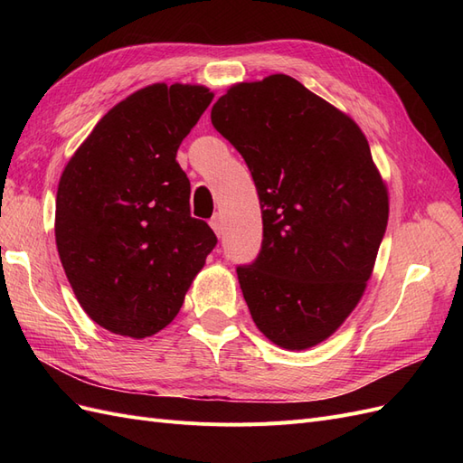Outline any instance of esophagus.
<instances>
[{
    "mask_svg": "<svg viewBox=\"0 0 463 463\" xmlns=\"http://www.w3.org/2000/svg\"><path fill=\"white\" fill-rule=\"evenodd\" d=\"M210 228L214 230L216 235H222V233H223V220H222V214H214L213 218H210Z\"/></svg>",
    "mask_w": 463,
    "mask_h": 463,
    "instance_id": "34e87169",
    "label": "esophagus"
}]
</instances>
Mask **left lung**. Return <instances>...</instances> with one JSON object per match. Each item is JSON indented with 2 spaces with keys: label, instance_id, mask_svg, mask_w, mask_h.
<instances>
[{
  "label": "left lung",
  "instance_id": "obj_1",
  "mask_svg": "<svg viewBox=\"0 0 463 463\" xmlns=\"http://www.w3.org/2000/svg\"><path fill=\"white\" fill-rule=\"evenodd\" d=\"M210 119L243 156L260 201V253L237 266L250 317L291 352L325 342L363 298L388 223L365 135L288 75L233 85Z\"/></svg>",
  "mask_w": 463,
  "mask_h": 463
}]
</instances>
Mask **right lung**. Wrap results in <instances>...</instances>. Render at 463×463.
<instances>
[{"label":"right lung","instance_id":"add662e5","mask_svg":"<svg viewBox=\"0 0 463 463\" xmlns=\"http://www.w3.org/2000/svg\"><path fill=\"white\" fill-rule=\"evenodd\" d=\"M213 98L179 82L133 92L61 174L58 253L80 307L109 332L141 340L170 325L218 243L191 216V184L175 160Z\"/></svg>","mask_w":463,"mask_h":463}]
</instances>
